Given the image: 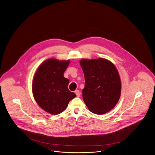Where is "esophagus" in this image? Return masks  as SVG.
Here are the masks:
<instances>
[{"label":"esophagus","instance_id":"obj_1","mask_svg":"<svg viewBox=\"0 0 155 155\" xmlns=\"http://www.w3.org/2000/svg\"><path fill=\"white\" fill-rule=\"evenodd\" d=\"M75 94H76V96H77V97H80V96L81 92L79 90H76V91H75Z\"/></svg>","mask_w":155,"mask_h":155}]
</instances>
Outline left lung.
<instances>
[{
    "mask_svg": "<svg viewBox=\"0 0 155 155\" xmlns=\"http://www.w3.org/2000/svg\"><path fill=\"white\" fill-rule=\"evenodd\" d=\"M80 63L85 77L82 97L87 107L97 115L111 111L121 92L120 77L115 65L104 58L82 59Z\"/></svg>",
    "mask_w": 155,
    "mask_h": 155,
    "instance_id": "8db88e82",
    "label": "left lung"
}]
</instances>
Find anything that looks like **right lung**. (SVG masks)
I'll return each instance as SVG.
<instances>
[{
    "label": "right lung",
    "instance_id": "1",
    "mask_svg": "<svg viewBox=\"0 0 155 155\" xmlns=\"http://www.w3.org/2000/svg\"><path fill=\"white\" fill-rule=\"evenodd\" d=\"M70 62L48 59L40 65L34 76L33 97L37 104L51 114L58 115L64 111L69 101L76 96L68 90L69 81L63 76Z\"/></svg>",
    "mask_w": 155,
    "mask_h": 155
}]
</instances>
